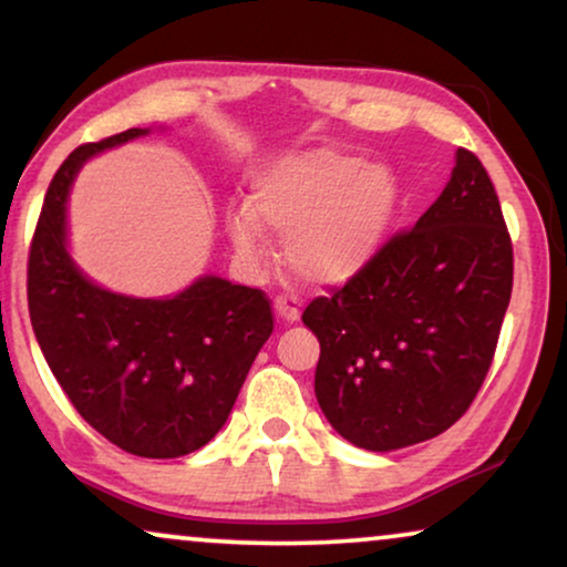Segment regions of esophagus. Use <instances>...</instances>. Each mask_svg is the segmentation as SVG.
Instances as JSON below:
<instances>
[{"label": "esophagus", "instance_id": "34e87169", "mask_svg": "<svg viewBox=\"0 0 567 567\" xmlns=\"http://www.w3.org/2000/svg\"><path fill=\"white\" fill-rule=\"evenodd\" d=\"M274 309H276V317L286 324H293L299 322L301 317V309H299V301L297 299H286V297H278L274 301Z\"/></svg>", "mask_w": 567, "mask_h": 567}]
</instances>
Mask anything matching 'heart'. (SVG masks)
Here are the masks:
<instances>
[{"label": "heart", "instance_id": "b5f03b06", "mask_svg": "<svg viewBox=\"0 0 567 567\" xmlns=\"http://www.w3.org/2000/svg\"><path fill=\"white\" fill-rule=\"evenodd\" d=\"M398 212V181L382 165L336 150H309L270 165L252 190V212L229 216L239 258L262 266L266 231L286 239V266L315 286L351 281L374 260Z\"/></svg>", "mask_w": 567, "mask_h": 567}]
</instances>
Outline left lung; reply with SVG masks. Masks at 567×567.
Returning <instances> with one entry per match:
<instances>
[{"label": "left lung", "mask_w": 567, "mask_h": 567, "mask_svg": "<svg viewBox=\"0 0 567 567\" xmlns=\"http://www.w3.org/2000/svg\"><path fill=\"white\" fill-rule=\"evenodd\" d=\"M514 247L475 154L413 229L359 276L307 305L320 340L315 394L332 429L369 452L421 444L467 413L498 346Z\"/></svg>", "instance_id": "1"}]
</instances>
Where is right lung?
I'll use <instances>...</instances> for the list:
<instances>
[{"instance_id": "add662e5", "label": "right lung", "mask_w": 567, "mask_h": 567, "mask_svg": "<svg viewBox=\"0 0 567 567\" xmlns=\"http://www.w3.org/2000/svg\"><path fill=\"white\" fill-rule=\"evenodd\" d=\"M150 134L82 144L56 169L28 258V309L49 367L92 429L146 460L208 444L274 332L260 289L200 276L169 299L100 289L66 252V198L92 154Z\"/></svg>"}]
</instances>
